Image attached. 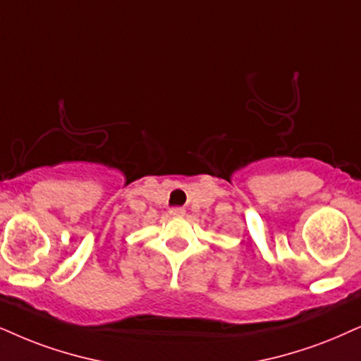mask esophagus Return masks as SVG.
I'll use <instances>...</instances> for the list:
<instances>
[{
  "mask_svg": "<svg viewBox=\"0 0 361 361\" xmlns=\"http://www.w3.org/2000/svg\"><path fill=\"white\" fill-rule=\"evenodd\" d=\"M185 209L183 208H171L170 209V214L171 216H175V218H181V216H185Z\"/></svg>",
  "mask_w": 361,
  "mask_h": 361,
  "instance_id": "34e87169",
  "label": "esophagus"
}]
</instances>
